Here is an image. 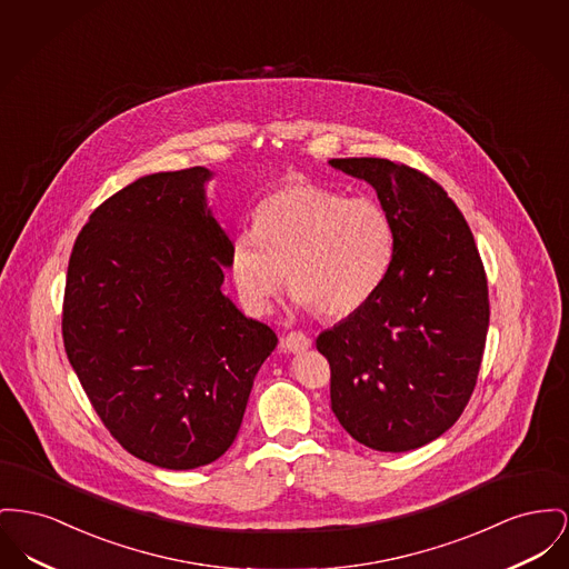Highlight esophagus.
<instances>
[{
    "mask_svg": "<svg viewBox=\"0 0 569 569\" xmlns=\"http://www.w3.org/2000/svg\"><path fill=\"white\" fill-rule=\"evenodd\" d=\"M281 348L288 352H302V350L311 348V339L301 331H292L281 339Z\"/></svg>",
    "mask_w": 569,
    "mask_h": 569,
    "instance_id": "1",
    "label": "esophagus"
}]
</instances>
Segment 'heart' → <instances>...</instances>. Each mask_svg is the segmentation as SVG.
I'll use <instances>...</instances> for the list:
<instances>
[{
  "label": "heart",
  "instance_id": "heart-1",
  "mask_svg": "<svg viewBox=\"0 0 569 569\" xmlns=\"http://www.w3.org/2000/svg\"><path fill=\"white\" fill-rule=\"evenodd\" d=\"M393 258V228L371 198L346 200L299 182L262 201L253 234L236 236L230 268L240 297L267 311L286 286L316 316L359 311L380 288Z\"/></svg>",
  "mask_w": 569,
  "mask_h": 569
}]
</instances>
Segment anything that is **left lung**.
I'll return each instance as SVG.
<instances>
[{
    "label": "left lung",
    "mask_w": 569,
    "mask_h": 569,
    "mask_svg": "<svg viewBox=\"0 0 569 569\" xmlns=\"http://www.w3.org/2000/svg\"><path fill=\"white\" fill-rule=\"evenodd\" d=\"M376 189L393 258L359 311L318 335L341 428L376 451H410L445 435L472 396L490 322L472 232L445 189L387 159H331Z\"/></svg>",
    "instance_id": "obj_1"
}]
</instances>
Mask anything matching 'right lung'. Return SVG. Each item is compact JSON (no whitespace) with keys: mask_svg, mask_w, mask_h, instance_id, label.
Instances as JSON below:
<instances>
[{"mask_svg":"<svg viewBox=\"0 0 569 569\" xmlns=\"http://www.w3.org/2000/svg\"><path fill=\"white\" fill-rule=\"evenodd\" d=\"M206 168L150 173L90 214L68 260L62 337L104 428L169 470L221 458L272 329L221 292L232 240L206 206Z\"/></svg>","mask_w":569,"mask_h":569,"instance_id":"add662e5","label":"right lung"}]
</instances>
